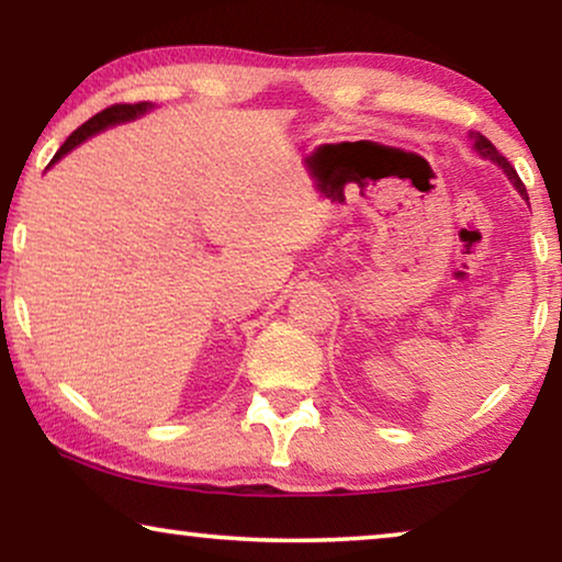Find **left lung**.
<instances>
[{"instance_id":"obj_1","label":"left lung","mask_w":562,"mask_h":562,"mask_svg":"<svg viewBox=\"0 0 562 562\" xmlns=\"http://www.w3.org/2000/svg\"><path fill=\"white\" fill-rule=\"evenodd\" d=\"M475 150H479L483 158L494 160V164H498V166H502V168H504V173H506V176H509V179L514 181V187H517V189H519V194H521V196H525V199H529V196H527V189H525V183H521V179H519V176H517V171H514V168H512V164H509V160H506V158L502 156V153H498V150L494 148V143H491V140H488V137H483L481 133H479V135H475Z\"/></svg>"}]
</instances>
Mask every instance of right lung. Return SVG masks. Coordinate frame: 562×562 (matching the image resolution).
<instances>
[{"label": "right lung", "mask_w": 562, "mask_h": 562, "mask_svg": "<svg viewBox=\"0 0 562 562\" xmlns=\"http://www.w3.org/2000/svg\"><path fill=\"white\" fill-rule=\"evenodd\" d=\"M150 102H135V104H112V106H106V110H102V112H97L94 117L91 120H87L83 122V125L79 127V130H74L71 135L66 137V143L60 145L58 148V153L56 156H53V164H56L58 158H64L68 150H74L76 145L79 143H83L87 140L89 135H94V133H99V130H104V127H110V125H117V122H127V120H135L137 114H143V112H148L150 110Z\"/></svg>", "instance_id": "right-lung-1"}]
</instances>
